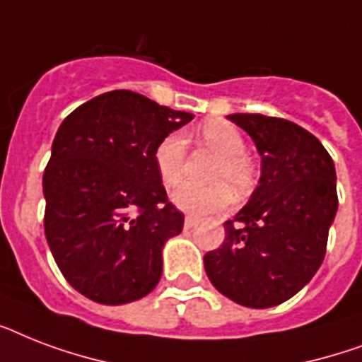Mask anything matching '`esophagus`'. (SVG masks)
<instances>
[{"instance_id":"obj_1","label":"esophagus","mask_w":362,"mask_h":362,"mask_svg":"<svg viewBox=\"0 0 362 362\" xmlns=\"http://www.w3.org/2000/svg\"><path fill=\"white\" fill-rule=\"evenodd\" d=\"M195 226H197V218H193V216H186V220H184V227H186V229H193Z\"/></svg>"}]
</instances>
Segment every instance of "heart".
<instances>
[{
  "instance_id": "obj_1",
  "label": "heart",
  "mask_w": 362,
  "mask_h": 362,
  "mask_svg": "<svg viewBox=\"0 0 362 362\" xmlns=\"http://www.w3.org/2000/svg\"><path fill=\"white\" fill-rule=\"evenodd\" d=\"M201 141L221 153V161L216 165L212 180L216 184L184 182L173 192V203L180 210L193 216L216 214L233 203V188L246 193L253 184V167L247 161L246 142L235 125L227 122H206L199 131ZM186 161V139L180 133H170L159 142L153 152V163L165 186H175L184 173Z\"/></svg>"
}]
</instances>
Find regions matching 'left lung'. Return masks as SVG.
<instances>
[{"mask_svg":"<svg viewBox=\"0 0 362 362\" xmlns=\"http://www.w3.org/2000/svg\"><path fill=\"white\" fill-rule=\"evenodd\" d=\"M252 136L261 178L247 204L223 223L226 240L204 255L212 286L247 308L286 303L323 263L338 210L337 170L310 131L284 118L229 115Z\"/></svg>","mask_w":362,"mask_h":362,"instance_id":"left-lung-1","label":"left lung"}]
</instances>
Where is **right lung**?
Returning <instances> with one entry per match:
<instances>
[{"label":"right lung","instance_id":"1","mask_svg":"<svg viewBox=\"0 0 362 362\" xmlns=\"http://www.w3.org/2000/svg\"><path fill=\"white\" fill-rule=\"evenodd\" d=\"M193 115L129 90L71 112L42 175L45 235L65 280L99 304L146 297L163 270L165 242L184 214L167 199L153 152Z\"/></svg>","mask_w":362,"mask_h":362}]
</instances>
